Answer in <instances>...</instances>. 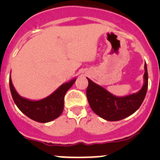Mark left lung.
Returning a JSON list of instances; mask_svg holds the SVG:
<instances>
[{
	"label": "left lung",
	"instance_id": "left-lung-1",
	"mask_svg": "<svg viewBox=\"0 0 160 160\" xmlns=\"http://www.w3.org/2000/svg\"><path fill=\"white\" fill-rule=\"evenodd\" d=\"M144 67V83L142 88L136 93L124 97L112 94L105 88L88 78L87 97L88 103L93 112L104 120L110 122L120 121L135 113L142 104L148 89L146 63H145Z\"/></svg>",
	"mask_w": 160,
	"mask_h": 160
}]
</instances>
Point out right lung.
Segmentation results:
<instances>
[{"label":"right lung","instance_id":"obj_1","mask_svg":"<svg viewBox=\"0 0 160 160\" xmlns=\"http://www.w3.org/2000/svg\"><path fill=\"white\" fill-rule=\"evenodd\" d=\"M77 78H72L70 81L62 83L53 93L46 98L38 101L30 100L20 96L9 78L10 90L14 104L18 109L35 122L46 123L53 121L60 116L64 106V96L71 87L73 85Z\"/></svg>","mask_w":160,"mask_h":160}]
</instances>
